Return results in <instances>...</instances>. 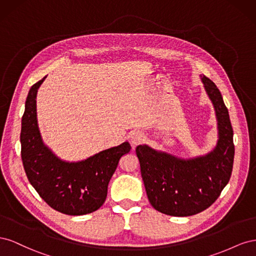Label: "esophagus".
Here are the masks:
<instances>
[{
	"label": "esophagus",
	"mask_w": 256,
	"mask_h": 256,
	"mask_svg": "<svg viewBox=\"0 0 256 256\" xmlns=\"http://www.w3.org/2000/svg\"><path fill=\"white\" fill-rule=\"evenodd\" d=\"M143 141H144V136L141 132H138V131L134 132L130 136V142L132 145H138V144H141Z\"/></svg>",
	"instance_id": "obj_1"
}]
</instances>
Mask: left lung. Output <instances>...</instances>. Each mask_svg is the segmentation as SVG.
<instances>
[{"instance_id":"8db88e82","label":"left lung","mask_w":256,"mask_h":256,"mask_svg":"<svg viewBox=\"0 0 256 256\" xmlns=\"http://www.w3.org/2000/svg\"><path fill=\"white\" fill-rule=\"evenodd\" d=\"M218 120L219 140L204 157L182 160L146 145L136 148L150 203L174 216L196 214L212 206L228 184L234 164L233 128L228 108L216 85L202 76Z\"/></svg>"}]
</instances>
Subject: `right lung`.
Masks as SVG:
<instances>
[{"label":"right lung","mask_w":256,"mask_h":256,"mask_svg":"<svg viewBox=\"0 0 256 256\" xmlns=\"http://www.w3.org/2000/svg\"><path fill=\"white\" fill-rule=\"evenodd\" d=\"M46 76L30 88L21 122V158L28 180L51 208L69 214H90L102 206L108 184L120 159L130 152L128 142L80 162L58 159L40 138L36 118V95Z\"/></svg>","instance_id":"1"}]
</instances>
